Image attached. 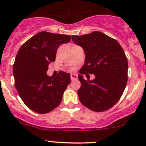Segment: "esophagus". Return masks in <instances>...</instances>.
Returning <instances> with one entry per match:
<instances>
[{
    "label": "esophagus",
    "mask_w": 146,
    "mask_h": 146,
    "mask_svg": "<svg viewBox=\"0 0 146 146\" xmlns=\"http://www.w3.org/2000/svg\"><path fill=\"white\" fill-rule=\"evenodd\" d=\"M70 79H71L72 81H73V80H77V79H78L77 75L72 74L71 76H70Z\"/></svg>",
    "instance_id": "obj_1"
}]
</instances>
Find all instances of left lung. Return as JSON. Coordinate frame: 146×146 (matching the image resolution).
Segmentation results:
<instances>
[{"instance_id":"obj_1","label":"left lung","mask_w":146,"mask_h":146,"mask_svg":"<svg viewBox=\"0 0 146 146\" xmlns=\"http://www.w3.org/2000/svg\"><path fill=\"white\" fill-rule=\"evenodd\" d=\"M72 40L85 51V62L79 73L81 83L78 90L85 107L97 112L111 108L120 100L128 80V61L124 51L116 39L93 32L72 36ZM94 74V80H84L82 74Z\"/></svg>"}]
</instances>
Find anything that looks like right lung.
I'll use <instances>...</instances> for the list:
<instances>
[{"instance_id": "right-lung-1", "label": "right lung", "mask_w": 146, "mask_h": 146, "mask_svg": "<svg viewBox=\"0 0 146 146\" xmlns=\"http://www.w3.org/2000/svg\"><path fill=\"white\" fill-rule=\"evenodd\" d=\"M69 35L41 32L25 42L13 64L15 85L23 102L39 114L50 112L62 100L70 82V75L58 72L56 78L46 75L48 66L55 61L61 44L68 43Z\"/></svg>"}]
</instances>
